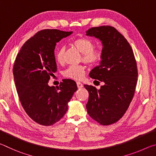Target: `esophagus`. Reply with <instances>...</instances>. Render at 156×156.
I'll return each mask as SVG.
<instances>
[{
    "label": "esophagus",
    "instance_id": "esophagus-1",
    "mask_svg": "<svg viewBox=\"0 0 156 156\" xmlns=\"http://www.w3.org/2000/svg\"><path fill=\"white\" fill-rule=\"evenodd\" d=\"M76 84H77V87H78V89H80V88H82L83 87V84H82L81 83H80V82H77V83H76Z\"/></svg>",
    "mask_w": 156,
    "mask_h": 156
}]
</instances>
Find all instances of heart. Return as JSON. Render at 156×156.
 I'll return each mask as SVG.
<instances>
[{"mask_svg":"<svg viewBox=\"0 0 156 156\" xmlns=\"http://www.w3.org/2000/svg\"><path fill=\"white\" fill-rule=\"evenodd\" d=\"M72 44L82 54L81 60L89 65H96L101 62L103 58L102 50L99 48H94V41L84 37H80L72 41ZM65 47H61L55 52V59L59 64L65 62ZM85 73V67L83 65L69 66L64 72L65 77L80 80L84 77Z\"/></svg>","mask_w":156,"mask_h":156,"instance_id":"obj_1","label":"heart"}]
</instances>
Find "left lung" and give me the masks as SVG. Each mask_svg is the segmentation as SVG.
<instances>
[{
    "instance_id": "obj_1",
    "label": "left lung",
    "mask_w": 156,
    "mask_h": 156,
    "mask_svg": "<svg viewBox=\"0 0 156 156\" xmlns=\"http://www.w3.org/2000/svg\"><path fill=\"white\" fill-rule=\"evenodd\" d=\"M86 33L103 44L102 61L89 76L105 83L99 90L84 85L89 94L87 110L100 125H109L122 117L133 99L138 75L136 60L126 39L113 27H91Z\"/></svg>"
}]
</instances>
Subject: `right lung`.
I'll use <instances>...</instances> for the list:
<instances>
[{"label": "right lung", "mask_w": 156, "mask_h": 156, "mask_svg": "<svg viewBox=\"0 0 156 156\" xmlns=\"http://www.w3.org/2000/svg\"><path fill=\"white\" fill-rule=\"evenodd\" d=\"M72 34L58 30L39 31L25 42L16 58L13 74L19 100L27 114L39 125L51 126L61 119L78 89L70 79L63 80L56 87L48 85L57 71L56 43Z\"/></svg>", "instance_id": "add662e5"}]
</instances>
